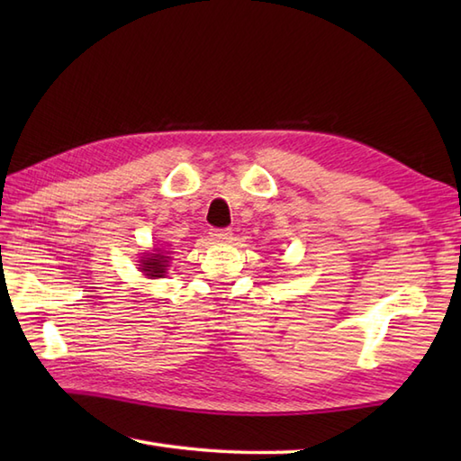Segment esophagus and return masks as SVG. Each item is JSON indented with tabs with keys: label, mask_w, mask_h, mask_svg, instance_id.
Segmentation results:
<instances>
[{
	"label": "esophagus",
	"mask_w": 461,
	"mask_h": 461,
	"mask_svg": "<svg viewBox=\"0 0 461 461\" xmlns=\"http://www.w3.org/2000/svg\"><path fill=\"white\" fill-rule=\"evenodd\" d=\"M210 238L218 243H228L231 240V230H213Z\"/></svg>",
	"instance_id": "obj_1"
}]
</instances>
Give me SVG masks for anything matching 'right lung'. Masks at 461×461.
<instances>
[{
	"label": "right lung",
	"instance_id": "right-lung-1",
	"mask_svg": "<svg viewBox=\"0 0 461 461\" xmlns=\"http://www.w3.org/2000/svg\"><path fill=\"white\" fill-rule=\"evenodd\" d=\"M168 261H170L168 253L162 251V249H154L152 253H146V256H142V259L139 261L140 263L139 269L149 279H158V277L166 276V269H168Z\"/></svg>",
	"mask_w": 461,
	"mask_h": 461
}]
</instances>
